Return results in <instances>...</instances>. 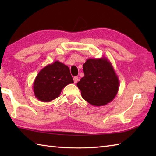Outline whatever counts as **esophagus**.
I'll return each mask as SVG.
<instances>
[{
	"label": "esophagus",
	"mask_w": 156,
	"mask_h": 156,
	"mask_svg": "<svg viewBox=\"0 0 156 156\" xmlns=\"http://www.w3.org/2000/svg\"><path fill=\"white\" fill-rule=\"evenodd\" d=\"M78 80H79V79H78V76H74V83H75V84L77 83L78 81Z\"/></svg>",
	"instance_id": "34e87169"
}]
</instances>
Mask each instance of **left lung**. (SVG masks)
Here are the masks:
<instances>
[{"label": "left lung", "mask_w": 156, "mask_h": 156, "mask_svg": "<svg viewBox=\"0 0 156 156\" xmlns=\"http://www.w3.org/2000/svg\"><path fill=\"white\" fill-rule=\"evenodd\" d=\"M84 76L77 83L84 100L101 107L111 102L117 95L119 80L107 58H89L83 64Z\"/></svg>", "instance_id": "1"}]
</instances>
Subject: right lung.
Masks as SVG:
<instances>
[{
  "label": "right lung",
  "instance_id": "obj_1",
  "mask_svg": "<svg viewBox=\"0 0 156 156\" xmlns=\"http://www.w3.org/2000/svg\"><path fill=\"white\" fill-rule=\"evenodd\" d=\"M74 83L67 66L55 61L41 69L33 84L35 97L44 102L58 98L62 89L69 84Z\"/></svg>",
  "mask_w": 156,
  "mask_h": 156
}]
</instances>
